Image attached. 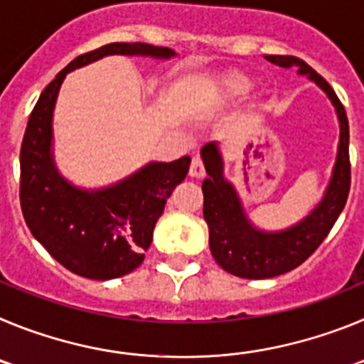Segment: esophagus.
I'll return each instance as SVG.
<instances>
[{
  "instance_id": "34e87169",
  "label": "esophagus",
  "mask_w": 364,
  "mask_h": 364,
  "mask_svg": "<svg viewBox=\"0 0 364 364\" xmlns=\"http://www.w3.org/2000/svg\"><path fill=\"white\" fill-rule=\"evenodd\" d=\"M189 175L191 176H204L205 175V169H204V162H202L200 156H193L191 159V166H189Z\"/></svg>"
}]
</instances>
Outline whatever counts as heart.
Returning <instances> with one entry per match:
<instances>
[{
	"label": "heart",
	"mask_w": 364,
	"mask_h": 364,
	"mask_svg": "<svg viewBox=\"0 0 364 364\" xmlns=\"http://www.w3.org/2000/svg\"><path fill=\"white\" fill-rule=\"evenodd\" d=\"M250 87H252V82H250V78L242 76V74H235V76L228 78L226 83H224V89H226L228 95L233 96L244 95Z\"/></svg>",
	"instance_id": "heart-1"
}]
</instances>
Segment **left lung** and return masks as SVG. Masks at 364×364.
<instances>
[{
    "label": "left lung",
    "instance_id": "obj_1",
    "mask_svg": "<svg viewBox=\"0 0 364 364\" xmlns=\"http://www.w3.org/2000/svg\"><path fill=\"white\" fill-rule=\"evenodd\" d=\"M268 62L284 69L295 67L299 74H306L332 100L339 118L341 136L332 180L323 200L299 224L288 230H257L247 220L233 186L224 178V162L215 142L205 144L200 154L208 178L202 182L204 193V218L210 228V250L222 269L242 279H269L301 266L321 246L345 210L350 193V154L348 118L330 83L315 73L306 62L295 56H264Z\"/></svg>",
    "mask_w": 364,
    "mask_h": 364
}]
</instances>
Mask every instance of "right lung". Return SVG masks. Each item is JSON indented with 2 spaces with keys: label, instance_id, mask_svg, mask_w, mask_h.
Wrapping results in <instances>:
<instances>
[{
  "label": "right lung",
  "instance_id": "1",
  "mask_svg": "<svg viewBox=\"0 0 364 364\" xmlns=\"http://www.w3.org/2000/svg\"><path fill=\"white\" fill-rule=\"evenodd\" d=\"M109 54L171 58L175 50L149 43H107L74 58L38 98L19 151V202L28 230L69 272L96 281L122 277L142 264L154 224L191 164L189 156L151 162L96 191L74 188L58 173L50 147L60 85L67 73Z\"/></svg>",
  "mask_w": 364,
  "mask_h": 364
}]
</instances>
